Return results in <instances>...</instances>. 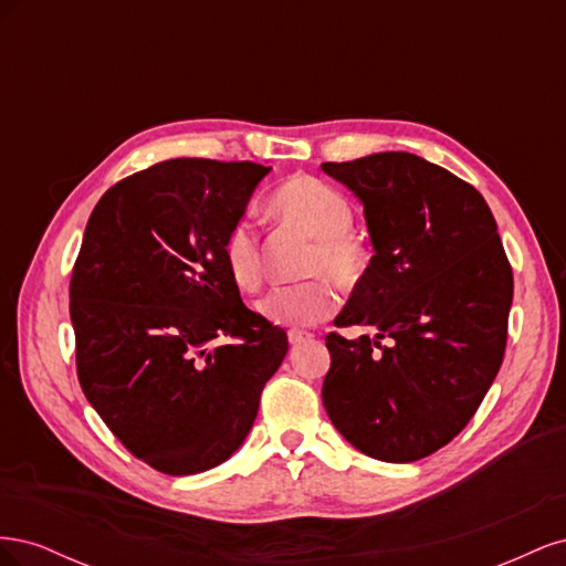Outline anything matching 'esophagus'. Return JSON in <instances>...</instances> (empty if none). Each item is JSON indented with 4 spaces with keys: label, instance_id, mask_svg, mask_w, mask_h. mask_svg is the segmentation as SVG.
I'll return each instance as SVG.
<instances>
[{
    "label": "esophagus",
    "instance_id": "esophagus-1",
    "mask_svg": "<svg viewBox=\"0 0 566 566\" xmlns=\"http://www.w3.org/2000/svg\"><path fill=\"white\" fill-rule=\"evenodd\" d=\"M314 335L312 333H306V331H297V328H293L287 333V342L293 347H297V345H302V342H310Z\"/></svg>",
    "mask_w": 566,
    "mask_h": 566
}]
</instances>
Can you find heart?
I'll use <instances>...</instances> for the list:
<instances>
[{
  "instance_id": "heart-1",
  "label": "heart",
  "mask_w": 566,
  "mask_h": 566,
  "mask_svg": "<svg viewBox=\"0 0 566 566\" xmlns=\"http://www.w3.org/2000/svg\"><path fill=\"white\" fill-rule=\"evenodd\" d=\"M271 208L285 224L314 238L306 254V273H331L342 285L364 279L370 262L368 245L352 231V202L337 188L314 177H293L271 196ZM221 256L235 287L252 293L262 285V248L250 219L235 221L221 245ZM339 297L331 279L318 276L295 285H279L260 302L271 323L306 328L335 314Z\"/></svg>"
}]
</instances>
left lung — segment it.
I'll use <instances>...</instances> for the list:
<instances>
[{"instance_id": "1", "label": "left lung", "mask_w": 566, "mask_h": 566, "mask_svg": "<svg viewBox=\"0 0 566 566\" xmlns=\"http://www.w3.org/2000/svg\"><path fill=\"white\" fill-rule=\"evenodd\" d=\"M364 202L375 254L328 333L323 406L354 449L413 462L462 432L499 375L512 269L474 186L413 153L323 163Z\"/></svg>"}]
</instances>
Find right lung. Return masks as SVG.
Wrapping results in <instances>:
<instances>
[{
  "mask_svg": "<svg viewBox=\"0 0 566 566\" xmlns=\"http://www.w3.org/2000/svg\"><path fill=\"white\" fill-rule=\"evenodd\" d=\"M271 167L177 158L111 186L71 279L84 397L158 472L198 474L245 441L287 354L248 310L221 245Z\"/></svg>",
  "mask_w": 566,
  "mask_h": 566,
  "instance_id": "obj_1",
  "label": "right lung"
}]
</instances>
